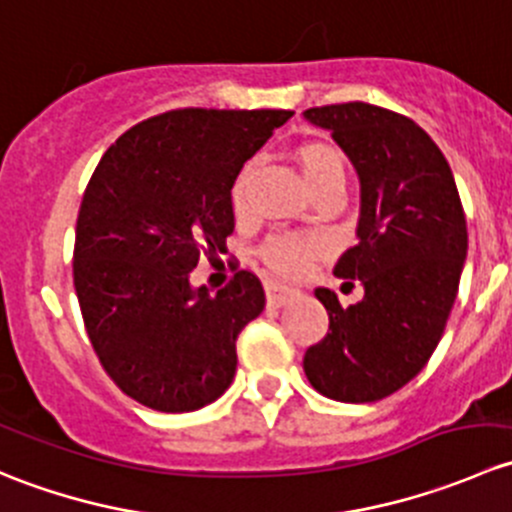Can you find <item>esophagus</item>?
Masks as SVG:
<instances>
[{
    "label": "esophagus",
    "mask_w": 512,
    "mask_h": 512,
    "mask_svg": "<svg viewBox=\"0 0 512 512\" xmlns=\"http://www.w3.org/2000/svg\"><path fill=\"white\" fill-rule=\"evenodd\" d=\"M265 294L270 307H285V304L292 302L299 292L287 285H280V282H265Z\"/></svg>",
    "instance_id": "obj_1"
}]
</instances>
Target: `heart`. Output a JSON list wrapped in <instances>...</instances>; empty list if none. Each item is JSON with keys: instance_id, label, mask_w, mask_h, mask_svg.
<instances>
[{"instance_id": "obj_1", "label": "heart", "mask_w": 512, "mask_h": 512, "mask_svg": "<svg viewBox=\"0 0 512 512\" xmlns=\"http://www.w3.org/2000/svg\"><path fill=\"white\" fill-rule=\"evenodd\" d=\"M294 158H297L299 168H302L304 180L309 188H319L332 180H344V160L339 156L337 148H332L324 141H304L294 148ZM247 178H250V168L237 170L235 180L230 188L232 208L242 210L247 193ZM324 250V242L312 235H275L262 245V260L267 267L285 277H299L307 272L309 262L314 255Z\"/></svg>"}]
</instances>
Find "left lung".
Listing matches in <instances>:
<instances>
[{
	"instance_id": "1",
	"label": "left lung",
	"mask_w": 512,
	"mask_h": 512,
	"mask_svg": "<svg viewBox=\"0 0 512 512\" xmlns=\"http://www.w3.org/2000/svg\"><path fill=\"white\" fill-rule=\"evenodd\" d=\"M304 118L332 131L359 173V242L334 275L364 285L349 307L332 289L314 292L329 332L304 354V374L327 399L371 404L436 352L468 252L466 215L446 156L409 116L349 101L307 108Z\"/></svg>"
}]
</instances>
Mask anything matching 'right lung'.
Instances as JSON below:
<instances>
[{
	"label": "right lung",
	"instance_id": "1",
	"mask_svg": "<svg viewBox=\"0 0 512 512\" xmlns=\"http://www.w3.org/2000/svg\"><path fill=\"white\" fill-rule=\"evenodd\" d=\"M292 111L175 108L128 128L98 160L76 220L74 287L91 347L138 404L185 414L232 384L237 334L265 309L250 270L215 297L190 287L235 230L230 188Z\"/></svg>",
	"mask_w": 512,
	"mask_h": 512
}]
</instances>
